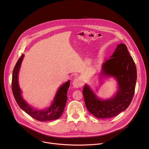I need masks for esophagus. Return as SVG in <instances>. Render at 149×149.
<instances>
[{"mask_svg":"<svg viewBox=\"0 0 149 149\" xmlns=\"http://www.w3.org/2000/svg\"><path fill=\"white\" fill-rule=\"evenodd\" d=\"M72 85L74 88H79L81 87L83 85L82 81L78 77L75 78L72 82Z\"/></svg>","mask_w":149,"mask_h":149,"instance_id":"obj_1","label":"esophagus"}]
</instances>
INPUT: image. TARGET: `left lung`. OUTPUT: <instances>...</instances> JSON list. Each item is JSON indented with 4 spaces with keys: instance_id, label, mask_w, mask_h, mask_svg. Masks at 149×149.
Masks as SVG:
<instances>
[{
    "instance_id": "8db88e82",
    "label": "left lung",
    "mask_w": 149,
    "mask_h": 149,
    "mask_svg": "<svg viewBox=\"0 0 149 149\" xmlns=\"http://www.w3.org/2000/svg\"><path fill=\"white\" fill-rule=\"evenodd\" d=\"M101 74L115 77L118 85L116 94L108 100H100L87 84L82 93L91 114L99 118H111L126 110L134 94L137 70L125 45H118L113 54L102 63Z\"/></svg>"
}]
</instances>
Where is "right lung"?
Segmentation results:
<instances>
[{"instance_id": "add662e5", "label": "right lung", "mask_w": 149, "mask_h": 149, "mask_svg": "<svg viewBox=\"0 0 149 149\" xmlns=\"http://www.w3.org/2000/svg\"><path fill=\"white\" fill-rule=\"evenodd\" d=\"M24 56V55H22L17 61L12 74V89L17 104L25 113L39 121H50L59 118L63 111L67 101V91L70 87V81L69 80L63 84L62 86L60 87L50 107L45 110H36L33 109L22 98L18 84V73Z\"/></svg>"}]
</instances>
